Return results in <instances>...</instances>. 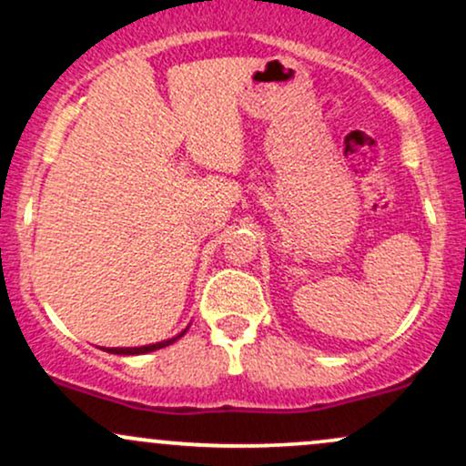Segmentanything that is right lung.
Masks as SVG:
<instances>
[{"mask_svg": "<svg viewBox=\"0 0 466 466\" xmlns=\"http://www.w3.org/2000/svg\"><path fill=\"white\" fill-rule=\"evenodd\" d=\"M186 330H188V326H186V329L181 330L179 335L170 337V339L157 341V344H147V346H131V349H103V350L111 352V355H147V352H153V350L166 349V346H170V344H173V341H177L179 337H184V335H186Z\"/></svg>", "mask_w": 466, "mask_h": 466, "instance_id": "obj_1", "label": "right lung"}]
</instances>
